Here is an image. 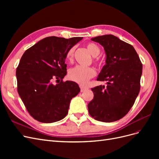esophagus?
I'll return each instance as SVG.
<instances>
[{"mask_svg":"<svg viewBox=\"0 0 159 159\" xmlns=\"http://www.w3.org/2000/svg\"><path fill=\"white\" fill-rule=\"evenodd\" d=\"M80 89H81V92H83V91H85V90H87L88 88V87H86V86H84V85H80Z\"/></svg>","mask_w":159,"mask_h":159,"instance_id":"obj_1","label":"esophagus"}]
</instances>
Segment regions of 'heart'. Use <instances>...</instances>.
Returning <instances> with one entry per match:
<instances>
[{"mask_svg":"<svg viewBox=\"0 0 159 159\" xmlns=\"http://www.w3.org/2000/svg\"><path fill=\"white\" fill-rule=\"evenodd\" d=\"M87 48L90 52V54L93 56H98L100 53V48L95 43H88L87 44ZM74 49V47H72L66 53V57L68 61H71L73 60ZM94 63L96 64H100V61L98 60L95 59ZM95 75L96 71L92 67L77 66L73 68H71L68 71L69 78L71 81L80 84H86L91 78L95 76Z\"/></svg>","mask_w":159,"mask_h":159,"instance_id":"b5f03b06","label":"heart"}]
</instances>
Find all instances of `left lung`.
<instances>
[{
    "label": "left lung",
    "instance_id": "obj_1",
    "mask_svg": "<svg viewBox=\"0 0 159 159\" xmlns=\"http://www.w3.org/2000/svg\"><path fill=\"white\" fill-rule=\"evenodd\" d=\"M104 48L106 64L98 81H107V87L91 89L93 99L88 103L89 113L102 122L117 121L133 107L141 88L143 64L133 46L111 34L91 38Z\"/></svg>",
    "mask_w": 159,
    "mask_h": 159
}]
</instances>
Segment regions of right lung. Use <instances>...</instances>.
<instances>
[{"label": "right lung", "mask_w": 159, "mask_h": 159, "mask_svg": "<svg viewBox=\"0 0 159 159\" xmlns=\"http://www.w3.org/2000/svg\"><path fill=\"white\" fill-rule=\"evenodd\" d=\"M82 38L47 37L22 55L16 71L18 93L38 121L50 123L64 119L71 99L80 91L78 84L63 78L67 74L66 53ZM54 79L56 85L52 84Z\"/></svg>", "instance_id": "right-lung-1"}]
</instances>
